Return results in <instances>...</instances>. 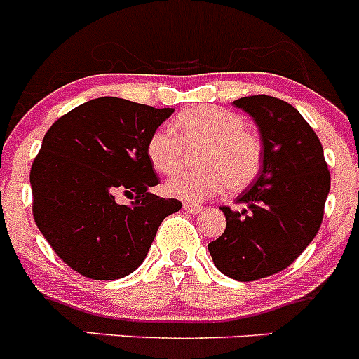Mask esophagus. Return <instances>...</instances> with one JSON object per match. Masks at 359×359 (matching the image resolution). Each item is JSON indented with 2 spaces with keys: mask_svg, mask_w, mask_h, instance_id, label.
Masks as SVG:
<instances>
[{
  "mask_svg": "<svg viewBox=\"0 0 359 359\" xmlns=\"http://www.w3.org/2000/svg\"><path fill=\"white\" fill-rule=\"evenodd\" d=\"M183 210L189 214H199L203 210L201 205H194V203H183Z\"/></svg>",
  "mask_w": 359,
  "mask_h": 359,
  "instance_id": "esophagus-1",
  "label": "esophagus"
}]
</instances>
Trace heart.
<instances>
[{
    "instance_id": "b5f03b06",
    "label": "heart",
    "mask_w": 359,
    "mask_h": 359,
    "mask_svg": "<svg viewBox=\"0 0 359 359\" xmlns=\"http://www.w3.org/2000/svg\"><path fill=\"white\" fill-rule=\"evenodd\" d=\"M170 129L158 128L149 136L147 158L152 169L172 174L181 166L187 150L196 153V171L174 174L163 189L170 198L198 203L226 189L239 192L255 180L261 167V144L246 123L233 111L215 106H198L185 109L174 120Z\"/></svg>"
}]
</instances>
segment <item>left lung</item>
Wrapping results in <instances>:
<instances>
[{
    "label": "left lung",
    "instance_id": "obj_1",
    "mask_svg": "<svg viewBox=\"0 0 359 359\" xmlns=\"http://www.w3.org/2000/svg\"><path fill=\"white\" fill-rule=\"evenodd\" d=\"M261 135V170L237 196L241 210L223 207L226 228L208 244L215 268L241 282L286 269L322 224L331 174L318 136L291 104L268 95L233 100Z\"/></svg>",
    "mask_w": 359,
    "mask_h": 359
}]
</instances>
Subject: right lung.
Returning a JSON list of instances; mask_svg holds the SVG:
<instances>
[{
	"instance_id": "right-lung-1",
	"label": "right lung",
	"mask_w": 359,
	"mask_h": 359,
	"mask_svg": "<svg viewBox=\"0 0 359 359\" xmlns=\"http://www.w3.org/2000/svg\"><path fill=\"white\" fill-rule=\"evenodd\" d=\"M172 107L100 97L81 104L44 135L32 163L34 219L53 252L95 280H115L144 262L161 221L182 208L149 189L158 176L147 140ZM118 194L133 201H116Z\"/></svg>"
}]
</instances>
